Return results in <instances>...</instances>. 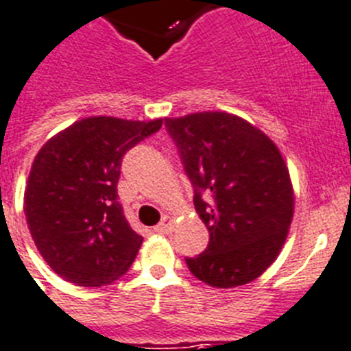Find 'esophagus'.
I'll list each match as a JSON object with an SVG mask.
<instances>
[{"label":"esophagus","instance_id":"obj_1","mask_svg":"<svg viewBox=\"0 0 351 351\" xmlns=\"http://www.w3.org/2000/svg\"><path fill=\"white\" fill-rule=\"evenodd\" d=\"M171 230H173V217H169V215H164L162 221L158 222L157 226H155V231H158V233H169Z\"/></svg>","mask_w":351,"mask_h":351}]
</instances>
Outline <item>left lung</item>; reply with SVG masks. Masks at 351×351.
I'll return each instance as SVG.
<instances>
[{
  "mask_svg": "<svg viewBox=\"0 0 351 351\" xmlns=\"http://www.w3.org/2000/svg\"><path fill=\"white\" fill-rule=\"evenodd\" d=\"M194 206L208 228L189 270L213 288L247 285L281 251L293 217V189L281 152L260 129L228 112H194L164 120Z\"/></svg>",
  "mask_w": 351,
  "mask_h": 351,
  "instance_id": "8db88e82",
  "label": "left lung"
}]
</instances>
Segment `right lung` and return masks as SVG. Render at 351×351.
Here are the masks:
<instances>
[{"instance_id":"obj_1","label":"right lung","mask_w":351,"mask_h":351,"mask_svg":"<svg viewBox=\"0 0 351 351\" xmlns=\"http://www.w3.org/2000/svg\"><path fill=\"white\" fill-rule=\"evenodd\" d=\"M160 127L162 120L84 118L36 154L24 213L36 249L58 276L99 288L129 270L143 237L118 201L121 158Z\"/></svg>"}]
</instances>
